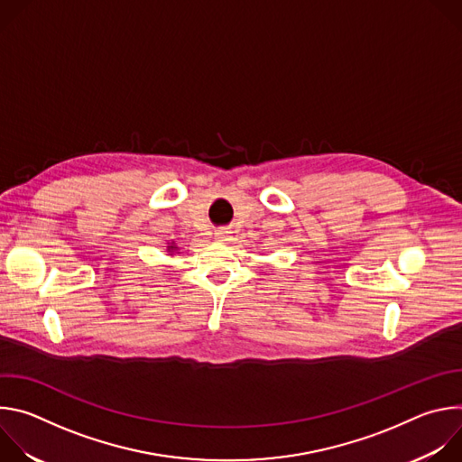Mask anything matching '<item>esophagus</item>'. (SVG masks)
<instances>
[{
	"label": "esophagus",
	"mask_w": 462,
	"mask_h": 462,
	"mask_svg": "<svg viewBox=\"0 0 462 462\" xmlns=\"http://www.w3.org/2000/svg\"><path fill=\"white\" fill-rule=\"evenodd\" d=\"M226 234H228V232H225V230H219V232L216 234V239H217V241H225V239H226Z\"/></svg>",
	"instance_id": "34e87169"
}]
</instances>
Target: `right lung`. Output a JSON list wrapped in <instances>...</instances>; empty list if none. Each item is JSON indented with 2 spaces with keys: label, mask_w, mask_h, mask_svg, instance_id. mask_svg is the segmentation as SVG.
Segmentation results:
<instances>
[{
  "label": "right lung",
  "mask_w": 462,
  "mask_h": 462,
  "mask_svg": "<svg viewBox=\"0 0 462 462\" xmlns=\"http://www.w3.org/2000/svg\"><path fill=\"white\" fill-rule=\"evenodd\" d=\"M170 248H175V246H170Z\"/></svg>",
  "instance_id": "add662e5"
}]
</instances>
